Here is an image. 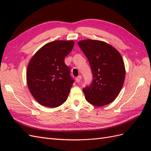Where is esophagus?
<instances>
[{"instance_id":"obj_1","label":"esophagus","mask_w":151,"mask_h":151,"mask_svg":"<svg viewBox=\"0 0 151 151\" xmlns=\"http://www.w3.org/2000/svg\"><path fill=\"white\" fill-rule=\"evenodd\" d=\"M81 79H82V76L81 75H79L78 76H77V77L76 78V81L77 82H79L80 81H81Z\"/></svg>"}]
</instances>
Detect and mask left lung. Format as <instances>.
I'll return each mask as SVG.
<instances>
[{
    "instance_id": "8db88e82",
    "label": "left lung",
    "mask_w": 151,
    "mask_h": 151,
    "mask_svg": "<svg viewBox=\"0 0 151 151\" xmlns=\"http://www.w3.org/2000/svg\"><path fill=\"white\" fill-rule=\"evenodd\" d=\"M78 45L89 61L93 78L90 85L83 88L86 101L96 106L111 103L124 81L125 67L121 55L104 41L86 40Z\"/></svg>"
}]
</instances>
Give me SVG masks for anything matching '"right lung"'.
<instances>
[{
	"instance_id": "1",
	"label": "right lung",
	"mask_w": 151,
	"mask_h": 151,
	"mask_svg": "<svg viewBox=\"0 0 151 151\" xmlns=\"http://www.w3.org/2000/svg\"><path fill=\"white\" fill-rule=\"evenodd\" d=\"M73 46L72 40L52 41L45 45L31 58L27 67V84L31 94L41 105L56 108L66 101L74 80L64 60Z\"/></svg>"
}]
</instances>
